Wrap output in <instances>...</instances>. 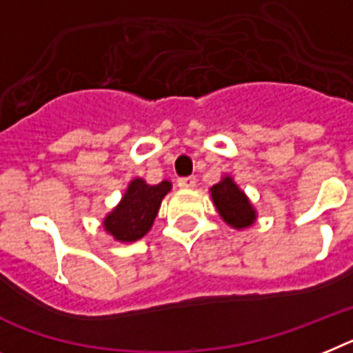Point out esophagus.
Returning a JSON list of instances; mask_svg holds the SVG:
<instances>
[{
    "label": "esophagus",
    "mask_w": 353,
    "mask_h": 353,
    "mask_svg": "<svg viewBox=\"0 0 353 353\" xmlns=\"http://www.w3.org/2000/svg\"><path fill=\"white\" fill-rule=\"evenodd\" d=\"M195 183H197V179L192 176L190 177H179V179H177V186H179V188H186V190L194 188Z\"/></svg>",
    "instance_id": "1"
}]
</instances>
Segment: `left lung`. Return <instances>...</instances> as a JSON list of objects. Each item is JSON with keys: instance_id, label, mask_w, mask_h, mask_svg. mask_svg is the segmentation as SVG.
Listing matches in <instances>:
<instances>
[{"instance_id": "left-lung-1", "label": "left lung", "mask_w": 353, "mask_h": 353, "mask_svg": "<svg viewBox=\"0 0 353 353\" xmlns=\"http://www.w3.org/2000/svg\"><path fill=\"white\" fill-rule=\"evenodd\" d=\"M210 195L222 221L233 230H245L256 222L259 215L253 203L232 176H222L221 181L210 188Z\"/></svg>"}]
</instances>
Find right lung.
Instances as JSON below:
<instances>
[{"instance_id": "1", "label": "right lung", "mask_w": 353, "mask_h": 353, "mask_svg": "<svg viewBox=\"0 0 353 353\" xmlns=\"http://www.w3.org/2000/svg\"><path fill=\"white\" fill-rule=\"evenodd\" d=\"M170 190V181L149 185L143 177H134L127 185L120 203L103 217V230L121 244L140 241L150 232L161 201Z\"/></svg>"}]
</instances>
